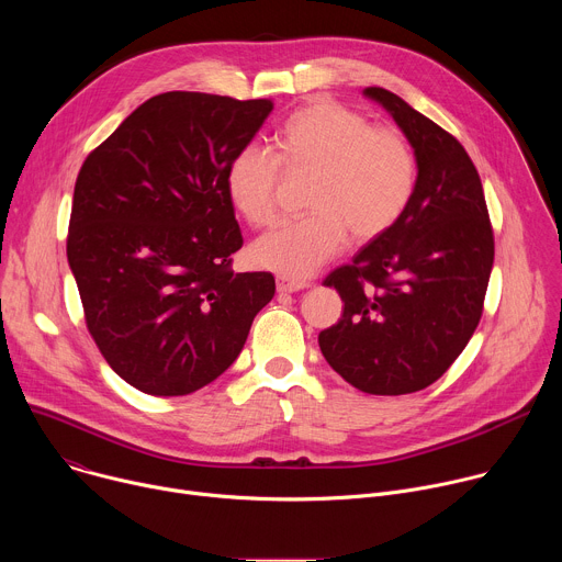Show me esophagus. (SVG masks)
<instances>
[{"label": "esophagus", "instance_id": "esophagus-1", "mask_svg": "<svg viewBox=\"0 0 562 562\" xmlns=\"http://www.w3.org/2000/svg\"><path fill=\"white\" fill-rule=\"evenodd\" d=\"M276 284H278V291H280V293H295V291H302V289L308 286V282H304V280H293V278H286V276H278Z\"/></svg>", "mask_w": 562, "mask_h": 562}]
</instances>
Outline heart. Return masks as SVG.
<instances>
[{"label": "heart", "instance_id": "heart-1", "mask_svg": "<svg viewBox=\"0 0 562 562\" xmlns=\"http://www.w3.org/2000/svg\"><path fill=\"white\" fill-rule=\"evenodd\" d=\"M276 142L289 169L313 173L306 193L313 211L258 239L251 258L262 269L306 278L342 249L349 231L356 239L386 233L414 195L416 157L407 139L391 128H371L347 106H304L282 124ZM280 159L247 144L226 167L228 200L254 226L276 220Z\"/></svg>", "mask_w": 562, "mask_h": 562}]
</instances>
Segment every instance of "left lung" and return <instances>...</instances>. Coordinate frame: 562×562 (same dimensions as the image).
I'll return each instance as SVG.
<instances>
[{
    "mask_svg": "<svg viewBox=\"0 0 562 562\" xmlns=\"http://www.w3.org/2000/svg\"><path fill=\"white\" fill-rule=\"evenodd\" d=\"M414 148L418 178L400 220L336 269L345 311L319 331L325 360L373 395L436 382L473 336L494 267L483 184L462 144L391 91L369 87ZM372 286L363 289V282Z\"/></svg>",
    "mask_w": 562,
    "mask_h": 562,
    "instance_id": "obj_1",
    "label": "left lung"
}]
</instances>
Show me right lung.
Here are the masks:
<instances>
[{
	"label": "right lung",
	"mask_w": 562,
	"mask_h": 562,
	"mask_svg": "<svg viewBox=\"0 0 562 562\" xmlns=\"http://www.w3.org/2000/svg\"><path fill=\"white\" fill-rule=\"evenodd\" d=\"M273 104L171 91L137 106L82 165L66 256L111 369L148 395H187L243 351L276 293L233 273L243 247L226 167Z\"/></svg>",
	"instance_id": "right-lung-1"
}]
</instances>
